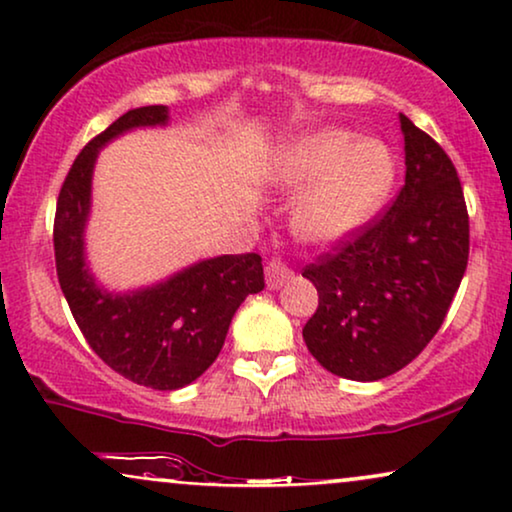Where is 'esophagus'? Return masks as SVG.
Instances as JSON below:
<instances>
[{
	"label": "esophagus",
	"instance_id": "esophagus-1",
	"mask_svg": "<svg viewBox=\"0 0 512 512\" xmlns=\"http://www.w3.org/2000/svg\"><path fill=\"white\" fill-rule=\"evenodd\" d=\"M293 277V272L289 265L284 261H279V258H270V263L265 265V282H268V289H279V286H284L289 279Z\"/></svg>",
	"mask_w": 512,
	"mask_h": 512
}]
</instances>
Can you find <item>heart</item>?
<instances>
[{"mask_svg":"<svg viewBox=\"0 0 512 512\" xmlns=\"http://www.w3.org/2000/svg\"><path fill=\"white\" fill-rule=\"evenodd\" d=\"M261 179L277 191H300L291 209L293 233L331 247L380 212L396 181V160L377 139L317 128L284 137L265 158Z\"/></svg>","mask_w":512,"mask_h":512,"instance_id":"b5f03b06","label":"heart"}]
</instances>
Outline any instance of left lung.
Instances as JSON below:
<instances>
[{"instance_id":"8db88e82","label":"left lung","mask_w":512,"mask_h":512,"mask_svg":"<svg viewBox=\"0 0 512 512\" xmlns=\"http://www.w3.org/2000/svg\"><path fill=\"white\" fill-rule=\"evenodd\" d=\"M401 118L405 186L394 205L307 265L319 307L303 328L328 373L375 382L408 366L438 333L468 263V212L438 142Z\"/></svg>"}]
</instances>
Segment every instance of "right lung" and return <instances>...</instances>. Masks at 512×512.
I'll list each match as a JSON object with an SVG mask.
<instances>
[{
	"label": "right lung",
	"instance_id": "right-lung-1",
	"mask_svg": "<svg viewBox=\"0 0 512 512\" xmlns=\"http://www.w3.org/2000/svg\"><path fill=\"white\" fill-rule=\"evenodd\" d=\"M170 123V109H130L76 156L58 195L55 268L69 310L93 352L135 384L174 391L198 380L219 356L230 321L249 293L263 291L258 254L205 258L163 282L109 291L86 258L93 170L102 146L135 128Z\"/></svg>",
	"mask_w": 512,
	"mask_h": 512
}]
</instances>
